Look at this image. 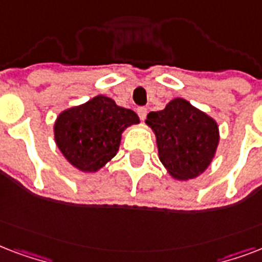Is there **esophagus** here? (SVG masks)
Segmentation results:
<instances>
[{"mask_svg":"<svg viewBox=\"0 0 262 262\" xmlns=\"http://www.w3.org/2000/svg\"><path fill=\"white\" fill-rule=\"evenodd\" d=\"M137 112H138V116L141 117V120H145L146 115H147V109L143 108V106H141V108L137 109Z\"/></svg>","mask_w":262,"mask_h":262,"instance_id":"obj_1","label":"esophagus"}]
</instances>
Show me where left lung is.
Masks as SVG:
<instances>
[{
    "mask_svg": "<svg viewBox=\"0 0 262 262\" xmlns=\"http://www.w3.org/2000/svg\"><path fill=\"white\" fill-rule=\"evenodd\" d=\"M146 124L156 134L160 161L178 180L200 176L213 160L219 145L217 123L183 98L172 99Z\"/></svg>",
    "mask_w": 262,
    "mask_h": 262,
    "instance_id": "8db88e82",
    "label": "left lung"
}]
</instances>
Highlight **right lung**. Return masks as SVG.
Segmentation results:
<instances>
[{"label":"right lung","instance_id":"1","mask_svg":"<svg viewBox=\"0 0 262 262\" xmlns=\"http://www.w3.org/2000/svg\"><path fill=\"white\" fill-rule=\"evenodd\" d=\"M138 123L134 111L97 95L58 115L54 139L71 165L82 172H97L116 156L123 131Z\"/></svg>","mask_w":262,"mask_h":262}]
</instances>
